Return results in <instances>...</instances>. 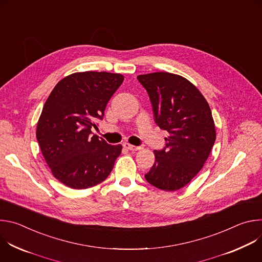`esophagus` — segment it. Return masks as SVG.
Segmentation results:
<instances>
[{"label":"esophagus","instance_id":"34e87169","mask_svg":"<svg viewBox=\"0 0 262 262\" xmlns=\"http://www.w3.org/2000/svg\"><path fill=\"white\" fill-rule=\"evenodd\" d=\"M123 147L128 149V150H130V151H137V150H140V149H141L140 146H135V145H132L129 143H124Z\"/></svg>","mask_w":262,"mask_h":262}]
</instances>
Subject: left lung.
Masks as SVG:
<instances>
[{
    "instance_id": "left-lung-1",
    "label": "left lung",
    "mask_w": 262,
    "mask_h": 262,
    "mask_svg": "<svg viewBox=\"0 0 262 262\" xmlns=\"http://www.w3.org/2000/svg\"><path fill=\"white\" fill-rule=\"evenodd\" d=\"M137 79L150 98L156 123L169 133L166 146L155 150L146 180L163 191H177L202 169L215 141L208 102L190 81L170 72L141 74Z\"/></svg>"
}]
</instances>
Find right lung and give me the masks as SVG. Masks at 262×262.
Wrapping results in <instances>:
<instances>
[{
    "label": "right lung",
    "instance_id": "obj_1",
    "mask_svg": "<svg viewBox=\"0 0 262 262\" xmlns=\"http://www.w3.org/2000/svg\"><path fill=\"white\" fill-rule=\"evenodd\" d=\"M120 73L76 72L62 79L48 97L36 138L55 178L76 190L102 182L122 146L110 145L91 128L102 119L107 101L122 84Z\"/></svg>",
    "mask_w": 262,
    "mask_h": 262
}]
</instances>
